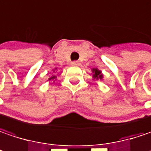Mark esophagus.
Masks as SVG:
<instances>
[{"mask_svg":"<svg viewBox=\"0 0 151 151\" xmlns=\"http://www.w3.org/2000/svg\"><path fill=\"white\" fill-rule=\"evenodd\" d=\"M72 64H73V65H75V66H78V65L80 64V62H79L78 60H74V61L72 62Z\"/></svg>","mask_w":151,"mask_h":151,"instance_id":"1","label":"esophagus"}]
</instances>
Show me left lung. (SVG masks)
Here are the masks:
<instances>
[{
  "instance_id": "left-lung-1",
  "label": "left lung",
  "mask_w": 151,
  "mask_h": 151,
  "mask_svg": "<svg viewBox=\"0 0 151 151\" xmlns=\"http://www.w3.org/2000/svg\"><path fill=\"white\" fill-rule=\"evenodd\" d=\"M92 73H94L93 78L95 79H102V74L101 73V71H99L98 69H92Z\"/></svg>"
}]
</instances>
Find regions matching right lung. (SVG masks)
<instances>
[{
  "instance_id": "add662e5",
  "label": "right lung",
  "mask_w": 151,
  "mask_h": 151,
  "mask_svg": "<svg viewBox=\"0 0 151 151\" xmlns=\"http://www.w3.org/2000/svg\"><path fill=\"white\" fill-rule=\"evenodd\" d=\"M54 72H55V71H54ZM55 78H56V76H52L51 78H49V80H54V79H55Z\"/></svg>"
}]
</instances>
